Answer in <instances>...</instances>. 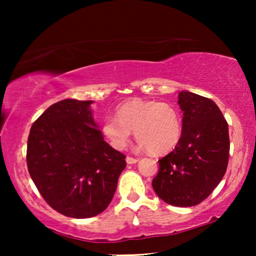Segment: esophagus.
I'll return each instance as SVG.
<instances>
[{
    "label": "esophagus",
    "mask_w": 256,
    "mask_h": 256,
    "mask_svg": "<svg viewBox=\"0 0 256 256\" xmlns=\"http://www.w3.org/2000/svg\"><path fill=\"white\" fill-rule=\"evenodd\" d=\"M126 162H127L128 164H134V163H136V162H138V158H135V157L128 156L127 158H126Z\"/></svg>",
    "instance_id": "1"
}]
</instances>
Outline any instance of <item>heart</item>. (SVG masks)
Here are the masks:
<instances>
[{
	"mask_svg": "<svg viewBox=\"0 0 256 256\" xmlns=\"http://www.w3.org/2000/svg\"><path fill=\"white\" fill-rule=\"evenodd\" d=\"M115 113L116 118H104L101 128L115 149H126L132 132H135L140 146L152 154L170 152L180 141V115L169 102L132 99L121 104Z\"/></svg>",
	"mask_w": 256,
	"mask_h": 256,
	"instance_id": "1",
	"label": "heart"
}]
</instances>
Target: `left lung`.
Instances as JSON below:
<instances>
[{
    "label": "left lung",
    "mask_w": 256,
    "mask_h": 256,
    "mask_svg": "<svg viewBox=\"0 0 256 256\" xmlns=\"http://www.w3.org/2000/svg\"><path fill=\"white\" fill-rule=\"evenodd\" d=\"M178 104L183 112L182 136L172 152L158 160L152 188L168 204L188 208L205 200L226 172L228 124L208 98L183 90Z\"/></svg>",
    "instance_id": "1"
}]
</instances>
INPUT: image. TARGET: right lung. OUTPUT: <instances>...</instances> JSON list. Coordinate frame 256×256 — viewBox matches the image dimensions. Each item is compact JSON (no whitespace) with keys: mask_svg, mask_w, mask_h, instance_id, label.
<instances>
[{"mask_svg":"<svg viewBox=\"0 0 256 256\" xmlns=\"http://www.w3.org/2000/svg\"><path fill=\"white\" fill-rule=\"evenodd\" d=\"M93 101L65 99L31 126L28 170L44 200L71 218H90L110 205L124 154L112 148L92 118Z\"/></svg>","mask_w":256,"mask_h":256,"instance_id":"1","label":"right lung"}]
</instances>
